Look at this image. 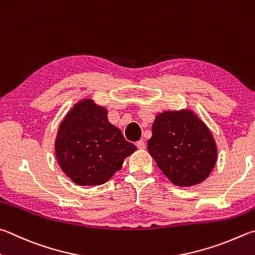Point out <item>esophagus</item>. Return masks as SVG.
I'll return each instance as SVG.
<instances>
[{
	"mask_svg": "<svg viewBox=\"0 0 255 255\" xmlns=\"http://www.w3.org/2000/svg\"><path fill=\"white\" fill-rule=\"evenodd\" d=\"M136 146H137L138 149H145V147H146L145 141H143V140H138L136 142Z\"/></svg>",
	"mask_w": 255,
	"mask_h": 255,
	"instance_id": "obj_1",
	"label": "esophagus"
}]
</instances>
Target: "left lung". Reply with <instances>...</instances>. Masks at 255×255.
Instances as JSON below:
<instances>
[{
  "label": "left lung",
  "instance_id": "1",
  "mask_svg": "<svg viewBox=\"0 0 255 255\" xmlns=\"http://www.w3.org/2000/svg\"><path fill=\"white\" fill-rule=\"evenodd\" d=\"M147 149L157 166L177 186H194L214 168L217 147L210 129L191 110L156 116Z\"/></svg>",
  "mask_w": 255,
  "mask_h": 255
}]
</instances>
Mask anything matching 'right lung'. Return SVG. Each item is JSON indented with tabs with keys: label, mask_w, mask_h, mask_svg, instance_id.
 Returning a JSON list of instances; mask_svg holds the SVG:
<instances>
[{
	"label": "right lung",
	"mask_w": 255,
	"mask_h": 255,
	"mask_svg": "<svg viewBox=\"0 0 255 255\" xmlns=\"http://www.w3.org/2000/svg\"><path fill=\"white\" fill-rule=\"evenodd\" d=\"M107 109L83 99L60 124L54 142L62 172L79 186L105 184L137 147L109 123Z\"/></svg>",
	"instance_id": "1"
}]
</instances>
